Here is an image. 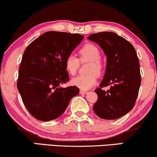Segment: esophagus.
Here are the masks:
<instances>
[{
  "mask_svg": "<svg viewBox=\"0 0 157 157\" xmlns=\"http://www.w3.org/2000/svg\"><path fill=\"white\" fill-rule=\"evenodd\" d=\"M80 94H87V93H88V92H87V91H85V90H81L80 91Z\"/></svg>",
  "mask_w": 157,
  "mask_h": 157,
  "instance_id": "34e87169",
  "label": "esophagus"
}]
</instances>
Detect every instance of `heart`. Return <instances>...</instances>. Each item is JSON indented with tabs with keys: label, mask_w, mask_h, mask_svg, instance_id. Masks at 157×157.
Wrapping results in <instances>:
<instances>
[{
	"label": "heart",
	"mask_w": 157,
	"mask_h": 157,
	"mask_svg": "<svg viewBox=\"0 0 157 157\" xmlns=\"http://www.w3.org/2000/svg\"><path fill=\"white\" fill-rule=\"evenodd\" d=\"M81 61H90L86 75H78L71 80V84L81 90H87L97 82V75H100L103 71V64L101 61V53L98 48L92 43L83 45L79 51ZM80 66V61L74 54L70 53L64 61L65 69L69 74L74 75Z\"/></svg>",
	"instance_id": "1"
}]
</instances>
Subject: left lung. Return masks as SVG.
<instances>
[{
	"label": "left lung",
	"instance_id": "left-lung-1",
	"mask_svg": "<svg viewBox=\"0 0 157 157\" xmlns=\"http://www.w3.org/2000/svg\"><path fill=\"white\" fill-rule=\"evenodd\" d=\"M88 40L98 43L106 56L104 79L95 90L98 100L93 110L104 120H117L132 110L141 82L139 60L133 45L112 32L90 35ZM110 86L106 91L104 86Z\"/></svg>",
	"mask_w": 157,
	"mask_h": 157
}]
</instances>
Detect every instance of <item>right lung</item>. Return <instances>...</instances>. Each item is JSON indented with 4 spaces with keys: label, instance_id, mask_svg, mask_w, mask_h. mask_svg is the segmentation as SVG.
<instances>
[{
    "label": "right lung",
    "instance_id": "1",
    "mask_svg": "<svg viewBox=\"0 0 157 157\" xmlns=\"http://www.w3.org/2000/svg\"><path fill=\"white\" fill-rule=\"evenodd\" d=\"M83 38L80 34L49 31L25 49L17 88L26 109L37 120L47 122L57 119L80 93L76 86L61 88V85L69 80L65 59Z\"/></svg>",
    "mask_w": 157,
    "mask_h": 157
}]
</instances>
